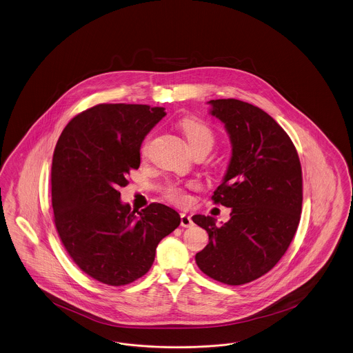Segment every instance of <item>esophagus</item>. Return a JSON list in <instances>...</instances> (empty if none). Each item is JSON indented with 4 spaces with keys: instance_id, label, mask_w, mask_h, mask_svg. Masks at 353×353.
Instances as JSON below:
<instances>
[{
    "instance_id": "34e87169",
    "label": "esophagus",
    "mask_w": 353,
    "mask_h": 353,
    "mask_svg": "<svg viewBox=\"0 0 353 353\" xmlns=\"http://www.w3.org/2000/svg\"><path fill=\"white\" fill-rule=\"evenodd\" d=\"M181 226H193V221H192V216H189V215H186V214H181Z\"/></svg>"
}]
</instances>
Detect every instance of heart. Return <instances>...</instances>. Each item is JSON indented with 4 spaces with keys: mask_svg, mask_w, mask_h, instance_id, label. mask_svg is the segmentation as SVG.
<instances>
[{
    "mask_svg": "<svg viewBox=\"0 0 353 353\" xmlns=\"http://www.w3.org/2000/svg\"><path fill=\"white\" fill-rule=\"evenodd\" d=\"M180 128L193 154L201 150H205L208 152L212 150L215 143V134L205 122L193 119V118H186L181 121ZM148 147H150V138L141 145V155H147ZM164 196L177 205H183L188 202V196L183 188H181L179 183H168L164 189Z\"/></svg>",
    "mask_w": 353,
    "mask_h": 353,
    "instance_id": "obj_1",
    "label": "heart"
}]
</instances>
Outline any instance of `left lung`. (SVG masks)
I'll use <instances>...</instances> for the list:
<instances>
[{
	"instance_id": "obj_1",
	"label": "left lung",
	"mask_w": 353,
	"mask_h": 353,
	"mask_svg": "<svg viewBox=\"0 0 353 353\" xmlns=\"http://www.w3.org/2000/svg\"><path fill=\"white\" fill-rule=\"evenodd\" d=\"M210 114L225 123L232 156L214 203L231 208L230 221L192 219L209 234L196 254L212 280L243 285L264 276L289 248L302 210V170L289 135L269 114L239 99H212Z\"/></svg>"
}]
</instances>
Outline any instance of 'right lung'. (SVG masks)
Here are the masks:
<instances>
[{
  "instance_id": "right-lung-1",
  "label": "right lung",
  "mask_w": 353,
  "mask_h": 353,
  "mask_svg": "<svg viewBox=\"0 0 353 353\" xmlns=\"http://www.w3.org/2000/svg\"><path fill=\"white\" fill-rule=\"evenodd\" d=\"M164 115V108L99 103L76 115L57 141L51 168L57 234L74 264L102 283L141 279L160 240L181 222L163 203L131 210L118 190L139 168L141 141Z\"/></svg>"
}]
</instances>
